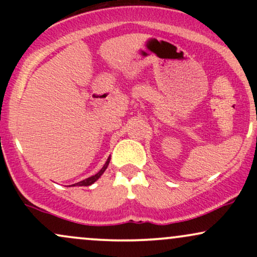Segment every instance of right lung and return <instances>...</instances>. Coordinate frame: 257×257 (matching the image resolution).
Returning a JSON list of instances; mask_svg holds the SVG:
<instances>
[{
    "mask_svg": "<svg viewBox=\"0 0 257 257\" xmlns=\"http://www.w3.org/2000/svg\"><path fill=\"white\" fill-rule=\"evenodd\" d=\"M110 161H111V157H108L107 161H106V163L104 164V167H102L101 169H100L99 172L95 174V175H93V176H90V178H87V179L82 180V181L77 182V184H73L71 186H90L91 184H94V182H95L96 180H98L100 176H101L102 174H104V172L106 170V168H107L108 164H110Z\"/></svg>",
    "mask_w": 257,
    "mask_h": 257,
    "instance_id": "right-lung-1",
    "label": "right lung"
}]
</instances>
